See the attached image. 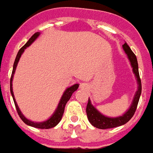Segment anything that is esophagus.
<instances>
[{
    "mask_svg": "<svg viewBox=\"0 0 153 153\" xmlns=\"http://www.w3.org/2000/svg\"><path fill=\"white\" fill-rule=\"evenodd\" d=\"M80 89L82 90V91H86V90L88 89V86H87V85L85 84V83H82V84H81V85H80Z\"/></svg>",
    "mask_w": 153,
    "mask_h": 153,
    "instance_id": "1",
    "label": "esophagus"
}]
</instances>
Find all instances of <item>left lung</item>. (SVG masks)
Masks as SVG:
<instances>
[{
    "mask_svg": "<svg viewBox=\"0 0 153 153\" xmlns=\"http://www.w3.org/2000/svg\"><path fill=\"white\" fill-rule=\"evenodd\" d=\"M123 49L125 52L128 59L129 60L131 67L133 68V72L135 76L137 84V91L135 92L134 99H133V101L131 103L129 108L127 109L125 113L118 117H108L104 115L92 105L91 101L89 98L88 104L86 106L87 118H88L89 122L97 128L106 129V128H116V127L123 125L131 120V118L134 116L135 110L137 109V103L139 101L141 92H142V84H141L140 76H139V72H138V64H137V57L126 43L123 45Z\"/></svg>",
    "mask_w": 153,
    "mask_h": 153,
    "instance_id": "left-lung-1",
    "label": "left lung"
}]
</instances>
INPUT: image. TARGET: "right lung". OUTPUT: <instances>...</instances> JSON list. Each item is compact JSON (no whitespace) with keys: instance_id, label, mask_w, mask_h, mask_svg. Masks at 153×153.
Returning a JSON list of instances; mask_svg holds the SVG:
<instances>
[{"instance_id":"obj_1","label":"right lung","mask_w":153,"mask_h":153,"mask_svg":"<svg viewBox=\"0 0 153 153\" xmlns=\"http://www.w3.org/2000/svg\"><path fill=\"white\" fill-rule=\"evenodd\" d=\"M40 35V32H37L33 34V36L30 38V39L28 40L26 44H25L20 49L18 52L17 53V56L16 57V60H15V62H14V65H13V71L12 74H11V77H10V93H11V96L13 97V100H14V102H15V105H16V110L18 112V114L19 116L20 117V119L23 120V122L25 123H26L27 125H30L31 127H33V128H45V129H48V128H53L57 125V123H59L62 120V114L64 113V109L66 104L68 103V101L70 100L71 96H72L73 92H75L79 87V84H74L71 86H69L68 88L65 90V91L63 92L62 96L61 99L59 100V103L57 105V109H55V111L53 112V114L51 115V117L49 119H48L47 120L45 121H43V122H33V121H31V120H28L27 118H25V116L22 114V112L20 111L19 106L16 103V98H15V96H14V92H13V87H12V82H13V77H14V74L16 72V67H17V64L19 61V58L21 57V55L23 54V53L25 52V49L28 48L29 46H30L31 44H33V42L37 39V38Z\"/></svg>"}]
</instances>
